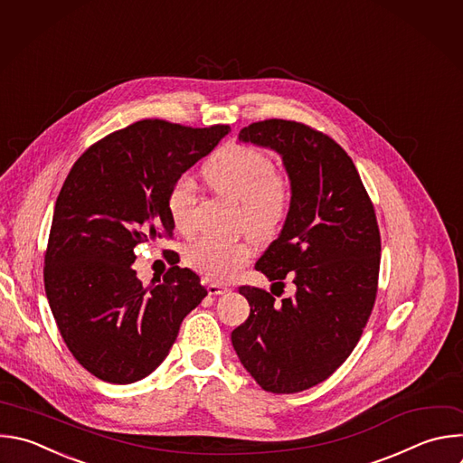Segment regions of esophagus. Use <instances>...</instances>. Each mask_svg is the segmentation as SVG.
Masks as SVG:
<instances>
[{"instance_id":"esophagus-1","label":"esophagus","mask_w":463,"mask_h":463,"mask_svg":"<svg viewBox=\"0 0 463 463\" xmlns=\"http://www.w3.org/2000/svg\"><path fill=\"white\" fill-rule=\"evenodd\" d=\"M207 290H209L211 296H222V294H227L231 288L223 287L220 283H211V285H207Z\"/></svg>"}]
</instances>
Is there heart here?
Wrapping results in <instances>:
<instances>
[{
	"instance_id": "b5f03b06",
	"label": "heart",
	"mask_w": 463,
	"mask_h": 463,
	"mask_svg": "<svg viewBox=\"0 0 463 463\" xmlns=\"http://www.w3.org/2000/svg\"><path fill=\"white\" fill-rule=\"evenodd\" d=\"M209 185L241 202L247 229L261 240L272 238L290 207V184L278 173L269 154L249 145H227L203 169ZM198 187L193 176L182 175L167 193V213L180 232L194 229ZM247 240L202 236L185 249V261L213 281L232 279L250 260Z\"/></svg>"
}]
</instances>
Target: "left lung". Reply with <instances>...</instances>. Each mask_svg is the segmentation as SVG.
<instances>
[{"mask_svg":"<svg viewBox=\"0 0 463 463\" xmlns=\"http://www.w3.org/2000/svg\"><path fill=\"white\" fill-rule=\"evenodd\" d=\"M238 137L276 150L288 175L285 225L256 270L272 287L290 278L296 294L276 301L263 288L240 287L250 315L231 340L261 389L292 394L327 380L356 347L378 292L380 229L353 160L327 134L265 119Z\"/></svg>","mask_w":463,"mask_h":463,"instance_id":"8db88e82","label":"left lung"}]
</instances>
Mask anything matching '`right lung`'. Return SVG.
<instances>
[{
  "label": "right lung",
  "mask_w": 463,
  "mask_h": 463,
  "mask_svg": "<svg viewBox=\"0 0 463 463\" xmlns=\"http://www.w3.org/2000/svg\"><path fill=\"white\" fill-rule=\"evenodd\" d=\"M229 130L141 119L90 145L72 165L56 200L43 281L63 342L96 378L123 385L148 376L207 296L200 276L178 265L143 287L134 249L173 238V182Z\"/></svg>",
  "instance_id": "1"
}]
</instances>
